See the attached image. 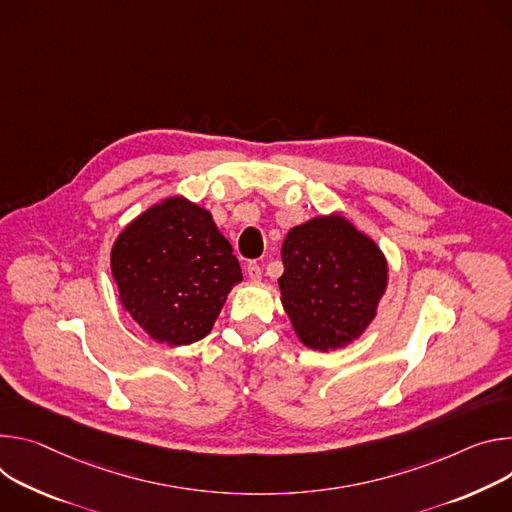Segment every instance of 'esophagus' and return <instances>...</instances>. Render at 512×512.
<instances>
[{
	"mask_svg": "<svg viewBox=\"0 0 512 512\" xmlns=\"http://www.w3.org/2000/svg\"><path fill=\"white\" fill-rule=\"evenodd\" d=\"M246 274H248V278H250L252 282H258V280H262V268H260V264H256V262H250V264H248V270H246Z\"/></svg>",
	"mask_w": 512,
	"mask_h": 512,
	"instance_id": "34e87169",
	"label": "esophagus"
}]
</instances>
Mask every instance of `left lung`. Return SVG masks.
Listing matches in <instances>:
<instances>
[{"mask_svg": "<svg viewBox=\"0 0 512 512\" xmlns=\"http://www.w3.org/2000/svg\"><path fill=\"white\" fill-rule=\"evenodd\" d=\"M280 254V301L307 348H344L366 331L388 282L386 258L372 238L331 213L293 227Z\"/></svg>", "mask_w": 512, "mask_h": 512, "instance_id": "1", "label": "left lung"}]
</instances>
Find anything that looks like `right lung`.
<instances>
[{
  "label": "right lung",
  "instance_id": "1",
  "mask_svg": "<svg viewBox=\"0 0 512 512\" xmlns=\"http://www.w3.org/2000/svg\"><path fill=\"white\" fill-rule=\"evenodd\" d=\"M111 274L132 319L158 344L203 339L242 268L211 217L185 197L138 215L111 248Z\"/></svg>",
  "mask_w": 512,
  "mask_h": 512
}]
</instances>
